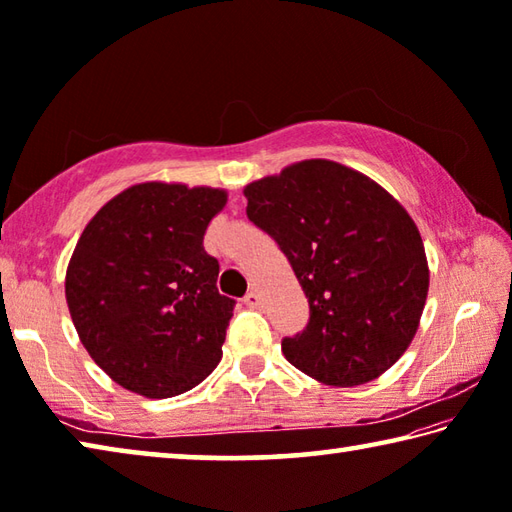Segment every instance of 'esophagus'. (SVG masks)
I'll return each instance as SVG.
<instances>
[{"label":"esophagus","instance_id":"1","mask_svg":"<svg viewBox=\"0 0 512 512\" xmlns=\"http://www.w3.org/2000/svg\"><path fill=\"white\" fill-rule=\"evenodd\" d=\"M244 305L248 307V309H259V305H262V300H259V296L255 291H250L248 296L244 298Z\"/></svg>","mask_w":512,"mask_h":512}]
</instances>
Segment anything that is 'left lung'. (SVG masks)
Wrapping results in <instances>:
<instances>
[{
	"mask_svg": "<svg viewBox=\"0 0 512 512\" xmlns=\"http://www.w3.org/2000/svg\"><path fill=\"white\" fill-rule=\"evenodd\" d=\"M244 194L248 219L287 255L309 302L307 327L282 339L284 357L327 386L377 379L411 345L429 291L409 212L332 160L291 164Z\"/></svg>",
	"mask_w": 512,
	"mask_h": 512,
	"instance_id": "left-lung-1",
	"label": "left lung"
}]
</instances>
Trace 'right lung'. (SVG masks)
Segmentation results:
<instances>
[{
  "mask_svg": "<svg viewBox=\"0 0 512 512\" xmlns=\"http://www.w3.org/2000/svg\"><path fill=\"white\" fill-rule=\"evenodd\" d=\"M223 189L142 183L85 225L65 277L79 339L119 386L164 400L219 366L235 300L216 289L203 237Z\"/></svg>",
  "mask_w": 512,
  "mask_h": 512,
  "instance_id": "obj_1",
  "label": "right lung"
}]
</instances>
